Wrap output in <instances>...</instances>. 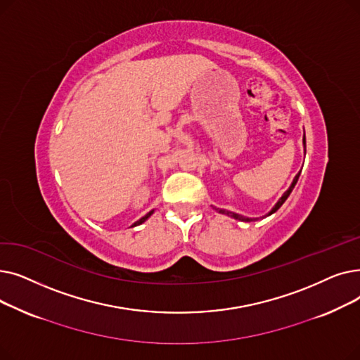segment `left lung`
Instances as JSON below:
<instances>
[{"instance_id": "obj_1", "label": "left lung", "mask_w": 360, "mask_h": 360, "mask_svg": "<svg viewBox=\"0 0 360 360\" xmlns=\"http://www.w3.org/2000/svg\"><path fill=\"white\" fill-rule=\"evenodd\" d=\"M303 150H304V155H306V138H304V134H303ZM299 176H300V171L299 173L296 174V177L293 179V181H292V184H290V187L288 189L283 193V196L278 199V202L274 205L272 207V210L265 215V217H269V215H272L274 212H277L280 208H281V205L285 202V199L290 196V193H292V191L295 189V186H296V183H297V180H299ZM215 208V207H214ZM215 211H218L219 214H224V215H229V217H231V218H234V219H238V221H245V222H250V221H256V219H259V218H249V217H245V215H240V214H236V212H233V211H227V210H219V208H215ZM265 217H262V218H265Z\"/></svg>"}]
</instances>
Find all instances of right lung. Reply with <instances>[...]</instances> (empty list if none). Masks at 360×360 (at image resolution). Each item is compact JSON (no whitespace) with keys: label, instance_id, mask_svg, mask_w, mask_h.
I'll use <instances>...</instances> for the list:
<instances>
[{"label":"right lung","instance_id":"add662e5","mask_svg":"<svg viewBox=\"0 0 360 360\" xmlns=\"http://www.w3.org/2000/svg\"><path fill=\"white\" fill-rule=\"evenodd\" d=\"M152 214H153V210H152V211H149V212H148V214H146L145 217H142L141 219H138V221H136V222H133V224H131V227H136V226H141V224H142V222H145V221H146V219H148V218H149V217H150Z\"/></svg>","mask_w":360,"mask_h":360}]
</instances>
